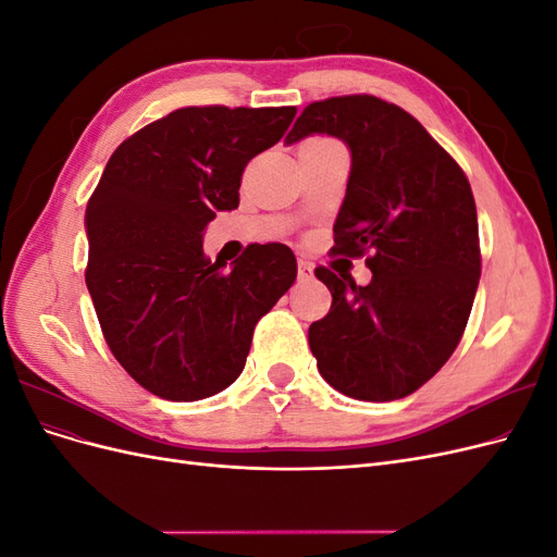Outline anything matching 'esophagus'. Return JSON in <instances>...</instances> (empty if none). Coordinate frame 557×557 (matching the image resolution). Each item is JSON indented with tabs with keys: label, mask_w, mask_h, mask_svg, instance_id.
<instances>
[{
	"label": "esophagus",
	"mask_w": 557,
	"mask_h": 557,
	"mask_svg": "<svg viewBox=\"0 0 557 557\" xmlns=\"http://www.w3.org/2000/svg\"><path fill=\"white\" fill-rule=\"evenodd\" d=\"M297 276H299V281L313 278V264L309 260H299L297 262Z\"/></svg>",
	"instance_id": "34e87169"
}]
</instances>
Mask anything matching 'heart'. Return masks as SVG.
I'll return each instance as SVG.
<instances>
[{
	"label": "heart",
	"mask_w": 557,
	"mask_h": 557,
	"mask_svg": "<svg viewBox=\"0 0 557 557\" xmlns=\"http://www.w3.org/2000/svg\"><path fill=\"white\" fill-rule=\"evenodd\" d=\"M309 141H313V144H318V141H327V139H309Z\"/></svg>",
	"instance_id": "obj_1"
}]
</instances>
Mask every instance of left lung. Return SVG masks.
<instances>
[{
    "label": "left lung",
    "instance_id": "1",
    "mask_svg": "<svg viewBox=\"0 0 557 557\" xmlns=\"http://www.w3.org/2000/svg\"><path fill=\"white\" fill-rule=\"evenodd\" d=\"M330 134L350 150L334 248L369 252L372 283L318 267L332 307L309 327L318 372L352 399L416 393L458 348L481 278L469 181L411 113L372 95L309 104L285 137Z\"/></svg>",
    "mask_w": 557,
    "mask_h": 557
}]
</instances>
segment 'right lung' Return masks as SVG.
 I'll list each match as a JSON object with an SVG mask.
<instances>
[{
	"mask_svg": "<svg viewBox=\"0 0 557 557\" xmlns=\"http://www.w3.org/2000/svg\"><path fill=\"white\" fill-rule=\"evenodd\" d=\"M295 107H185L113 150L86 209V285L113 358L148 393L195 401L239 379L258 320L297 276L293 250L252 244L225 264L201 248L239 207L246 164Z\"/></svg>",
	"mask_w": 557,
	"mask_h": 557,
	"instance_id": "right-lung-1",
	"label": "right lung"
}]
</instances>
